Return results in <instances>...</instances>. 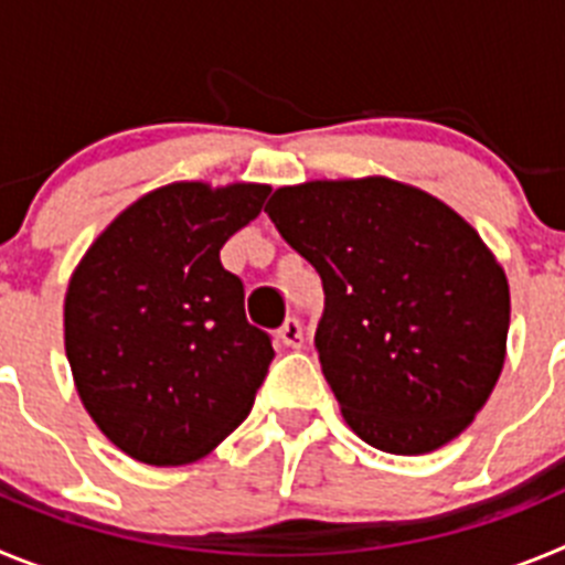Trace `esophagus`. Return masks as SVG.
Masks as SVG:
<instances>
[{"label": "esophagus", "instance_id": "esophagus-1", "mask_svg": "<svg viewBox=\"0 0 565 565\" xmlns=\"http://www.w3.org/2000/svg\"><path fill=\"white\" fill-rule=\"evenodd\" d=\"M277 337L286 348H302V342H306V337H302V322L297 317H288L282 322V328L277 331Z\"/></svg>", "mask_w": 565, "mask_h": 565}]
</instances>
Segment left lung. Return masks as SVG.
<instances>
[{"label": "left lung", "mask_w": 565, "mask_h": 565, "mask_svg": "<svg viewBox=\"0 0 565 565\" xmlns=\"http://www.w3.org/2000/svg\"><path fill=\"white\" fill-rule=\"evenodd\" d=\"M268 217L317 268V353L342 416L371 447L422 456L461 436L507 359L509 282L478 232L391 178L308 181Z\"/></svg>", "instance_id": "obj_1"}]
</instances>
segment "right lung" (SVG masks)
Segmentation results:
<instances>
[{
    "instance_id": "1",
    "label": "right lung",
    "mask_w": 565,
    "mask_h": 565,
    "mask_svg": "<svg viewBox=\"0 0 565 565\" xmlns=\"http://www.w3.org/2000/svg\"><path fill=\"white\" fill-rule=\"evenodd\" d=\"M271 186L181 181L143 194L87 248L64 297V351L98 430L152 467L212 452L274 359L221 248Z\"/></svg>"
}]
</instances>
